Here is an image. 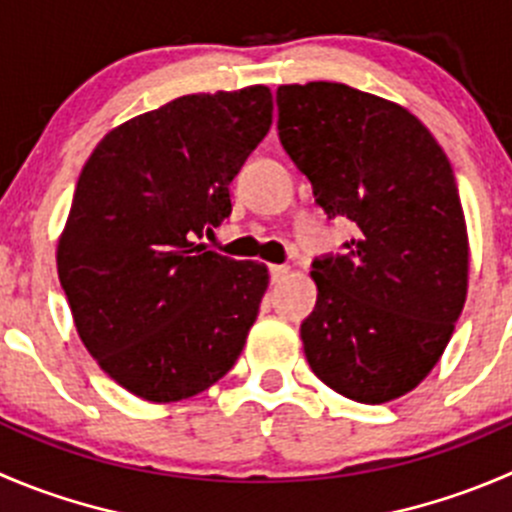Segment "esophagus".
Listing matches in <instances>:
<instances>
[{
  "label": "esophagus",
  "mask_w": 512,
  "mask_h": 512,
  "mask_svg": "<svg viewBox=\"0 0 512 512\" xmlns=\"http://www.w3.org/2000/svg\"><path fill=\"white\" fill-rule=\"evenodd\" d=\"M287 272H290V267H287V265H270V280L272 282L285 280Z\"/></svg>",
  "instance_id": "obj_1"
}]
</instances>
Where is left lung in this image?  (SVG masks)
I'll return each mask as SVG.
<instances>
[{
	"label": "left lung",
	"instance_id": "1",
	"mask_svg": "<svg viewBox=\"0 0 512 512\" xmlns=\"http://www.w3.org/2000/svg\"><path fill=\"white\" fill-rule=\"evenodd\" d=\"M277 135L327 220L357 235L312 260L300 335L312 372L357 403L400 398L443 355L468 292L453 167L415 114L337 82L277 87Z\"/></svg>",
	"mask_w": 512,
	"mask_h": 512
}]
</instances>
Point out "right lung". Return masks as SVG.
Instances as JSON below:
<instances>
[{"label": "right lung", "instance_id": "add662e5", "mask_svg": "<svg viewBox=\"0 0 512 512\" xmlns=\"http://www.w3.org/2000/svg\"><path fill=\"white\" fill-rule=\"evenodd\" d=\"M270 124L262 84L187 94L119 124L82 167L59 282L89 355L137 398H192L245 347L267 267L192 240L230 217V182Z\"/></svg>", "mask_w": 512, "mask_h": 512}]
</instances>
